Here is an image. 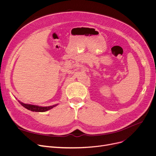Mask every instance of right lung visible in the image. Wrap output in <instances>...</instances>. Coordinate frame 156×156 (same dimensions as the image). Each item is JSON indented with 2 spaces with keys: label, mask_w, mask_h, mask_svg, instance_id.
Wrapping results in <instances>:
<instances>
[{
  "label": "right lung",
  "mask_w": 156,
  "mask_h": 156,
  "mask_svg": "<svg viewBox=\"0 0 156 156\" xmlns=\"http://www.w3.org/2000/svg\"><path fill=\"white\" fill-rule=\"evenodd\" d=\"M19 102L21 104V105L23 106L24 108H25L26 109H27L31 111H34V112H45L48 110H50V109H52L53 108L55 107L56 105H58V104H55V105H53L51 106H47V107H41V106H38V105L24 104L20 101H19Z\"/></svg>",
  "instance_id": "1"
}]
</instances>
